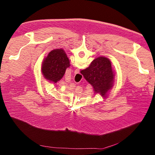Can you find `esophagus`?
<instances>
[{
	"instance_id": "34e87169",
	"label": "esophagus",
	"mask_w": 155,
	"mask_h": 155,
	"mask_svg": "<svg viewBox=\"0 0 155 155\" xmlns=\"http://www.w3.org/2000/svg\"><path fill=\"white\" fill-rule=\"evenodd\" d=\"M74 73H75V74H78V73H79V69H78V68L76 69V70H75V71H74Z\"/></svg>"
}]
</instances>
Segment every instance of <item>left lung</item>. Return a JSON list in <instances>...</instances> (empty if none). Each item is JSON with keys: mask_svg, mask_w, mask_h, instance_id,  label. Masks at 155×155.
Segmentation results:
<instances>
[{"mask_svg": "<svg viewBox=\"0 0 155 155\" xmlns=\"http://www.w3.org/2000/svg\"><path fill=\"white\" fill-rule=\"evenodd\" d=\"M70 67V61L63 49H55L51 51L45 58L42 64V72L46 79L57 83L61 79Z\"/></svg>", "mask_w": 155, "mask_h": 155, "instance_id": "left-lung-1", "label": "left lung"}]
</instances>
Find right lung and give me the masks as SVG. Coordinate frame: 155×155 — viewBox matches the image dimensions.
Wrapping results in <instances>:
<instances>
[{"instance_id": "obj_1", "label": "right lung", "mask_w": 155, "mask_h": 155, "mask_svg": "<svg viewBox=\"0 0 155 155\" xmlns=\"http://www.w3.org/2000/svg\"><path fill=\"white\" fill-rule=\"evenodd\" d=\"M81 73L86 80L93 87L96 93L105 97L114 82V76L110 61L105 57L95 59L87 68Z\"/></svg>"}]
</instances>
